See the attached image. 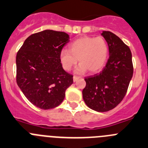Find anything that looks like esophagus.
Returning <instances> with one entry per match:
<instances>
[{
    "instance_id": "1",
    "label": "esophagus",
    "mask_w": 148,
    "mask_h": 148,
    "mask_svg": "<svg viewBox=\"0 0 148 148\" xmlns=\"http://www.w3.org/2000/svg\"><path fill=\"white\" fill-rule=\"evenodd\" d=\"M79 78H80L79 77H77V76H74V77H73V80H74V82H76V81L78 80Z\"/></svg>"
}]
</instances>
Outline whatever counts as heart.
I'll return each mask as SVG.
<instances>
[{
    "mask_svg": "<svg viewBox=\"0 0 148 148\" xmlns=\"http://www.w3.org/2000/svg\"><path fill=\"white\" fill-rule=\"evenodd\" d=\"M108 51V45L102 37H82L70 45V50L62 49L60 60L66 71L71 70L79 60L80 64L75 69L76 73L83 74L88 70L95 73L105 66Z\"/></svg>",
    "mask_w": 148,
    "mask_h": 148,
    "instance_id": "obj_1",
    "label": "heart"
}]
</instances>
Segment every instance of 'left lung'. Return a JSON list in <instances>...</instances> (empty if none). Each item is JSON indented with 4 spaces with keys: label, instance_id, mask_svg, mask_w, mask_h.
<instances>
[{
    "label": "left lung",
    "instance_id": "8db88e82",
    "mask_svg": "<svg viewBox=\"0 0 148 148\" xmlns=\"http://www.w3.org/2000/svg\"><path fill=\"white\" fill-rule=\"evenodd\" d=\"M101 35L108 45L109 58L99 74L85 78L86 86L82 90V97L90 109L106 112L114 108L123 99L134 69L128 46L110 32L103 31Z\"/></svg>",
    "mask_w": 148,
    "mask_h": 148
}]
</instances>
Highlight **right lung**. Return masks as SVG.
<instances>
[{
    "instance_id": "add662e5",
    "label": "right lung",
    "mask_w": 148,
    "mask_h": 148,
    "mask_svg": "<svg viewBox=\"0 0 148 148\" xmlns=\"http://www.w3.org/2000/svg\"><path fill=\"white\" fill-rule=\"evenodd\" d=\"M66 32L50 29L30 35L16 56L17 83L28 100L48 110L63 101L73 76L65 71L60 60L69 42Z\"/></svg>"
}]
</instances>
